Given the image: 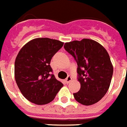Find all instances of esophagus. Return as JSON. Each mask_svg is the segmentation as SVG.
Returning a JSON list of instances; mask_svg holds the SVG:
<instances>
[{
    "label": "esophagus",
    "instance_id": "1",
    "mask_svg": "<svg viewBox=\"0 0 127 127\" xmlns=\"http://www.w3.org/2000/svg\"><path fill=\"white\" fill-rule=\"evenodd\" d=\"M71 79H72V78L70 76H67V78L65 79V82H66L67 83H69L71 81Z\"/></svg>",
    "mask_w": 127,
    "mask_h": 127
}]
</instances>
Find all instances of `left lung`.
<instances>
[{
	"mask_svg": "<svg viewBox=\"0 0 127 127\" xmlns=\"http://www.w3.org/2000/svg\"><path fill=\"white\" fill-rule=\"evenodd\" d=\"M64 47L78 65L81 89L73 94L75 99L85 106L97 103L107 93L113 73L107 51L99 43L90 39L67 42Z\"/></svg>",
	"mask_w": 127,
	"mask_h": 127,
	"instance_id": "obj_1",
	"label": "left lung"
}]
</instances>
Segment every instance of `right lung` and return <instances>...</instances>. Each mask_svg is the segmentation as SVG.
Here are the masks:
<instances>
[{"mask_svg": "<svg viewBox=\"0 0 127 127\" xmlns=\"http://www.w3.org/2000/svg\"><path fill=\"white\" fill-rule=\"evenodd\" d=\"M63 42L50 38H36L21 49L14 63V77L26 99L37 105L54 99L63 84L51 74L50 63Z\"/></svg>", "mask_w": 127, "mask_h": 127, "instance_id": "1", "label": "right lung"}]
</instances>
